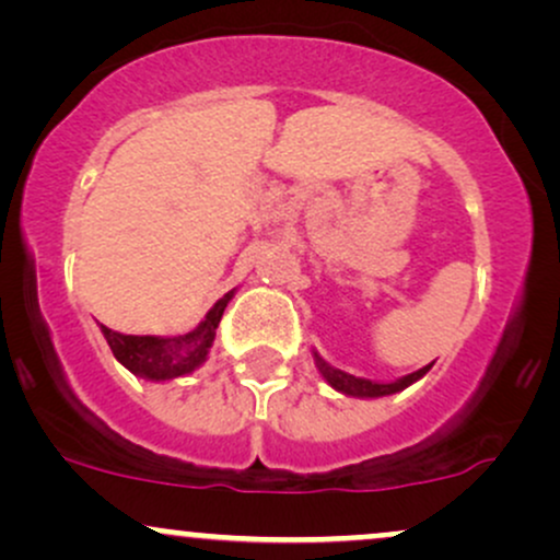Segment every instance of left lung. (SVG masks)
<instances>
[{"mask_svg":"<svg viewBox=\"0 0 560 560\" xmlns=\"http://www.w3.org/2000/svg\"><path fill=\"white\" fill-rule=\"evenodd\" d=\"M316 363H318V371L324 374L326 382L331 384L337 392H345V395H352V397H384V395H395V392H400L405 387H410L413 382H419V378L427 374V369H419L413 371V374L397 378V382H389V384H378V382H369V378H358V376H350L345 374V371L339 369H331L329 363L324 361V358H318L316 352Z\"/></svg>","mask_w":560,"mask_h":560,"instance_id":"obj_1","label":"left lung"}]
</instances>
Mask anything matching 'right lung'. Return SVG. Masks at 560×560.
Masks as SVG:
<instances>
[{"label":"right lung","mask_w":560,"mask_h":560,"mask_svg":"<svg viewBox=\"0 0 560 560\" xmlns=\"http://www.w3.org/2000/svg\"><path fill=\"white\" fill-rule=\"evenodd\" d=\"M234 298V292L223 294L221 300L210 307V313L205 316L202 324L189 334L182 337L163 339V337H133V334H118L107 326H102L107 345H110L113 355L126 365L131 374L141 378H150V382H168V378L186 376L205 363L210 347H213L215 329L221 324L223 311H226L229 300Z\"/></svg>","instance_id":"1"}]
</instances>
